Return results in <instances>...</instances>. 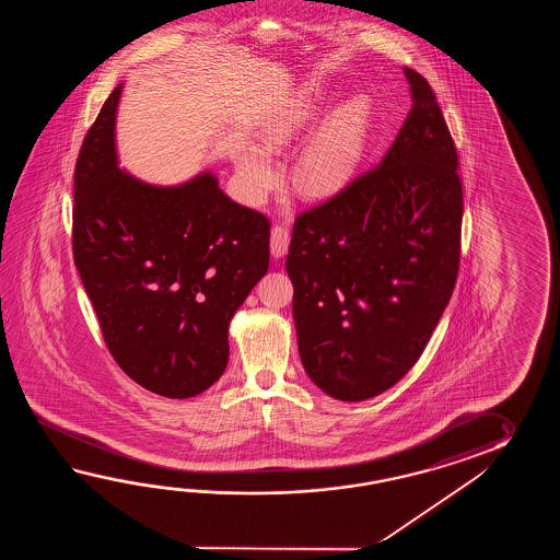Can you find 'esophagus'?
<instances>
[{"label":"esophagus","instance_id":"esophagus-1","mask_svg":"<svg viewBox=\"0 0 560 560\" xmlns=\"http://www.w3.org/2000/svg\"><path fill=\"white\" fill-rule=\"evenodd\" d=\"M288 246H290V232H288V228L282 226V224H276L272 228V236H270L272 256L275 258H282L285 252H288Z\"/></svg>","mask_w":560,"mask_h":560}]
</instances>
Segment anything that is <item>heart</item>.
<instances>
[{
	"mask_svg": "<svg viewBox=\"0 0 560 560\" xmlns=\"http://www.w3.org/2000/svg\"><path fill=\"white\" fill-rule=\"evenodd\" d=\"M316 118V97L304 92L266 128L268 148H280ZM366 107L350 104L326 121L306 150L298 158L292 182L304 196H328L345 186L354 172L366 138ZM242 188L252 202H260L278 182V167L272 155L256 145L242 150L238 158Z\"/></svg>",
	"mask_w": 560,
	"mask_h": 560,
	"instance_id": "heart-1",
	"label": "heart"
}]
</instances>
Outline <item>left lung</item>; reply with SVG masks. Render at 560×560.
Listing matches in <instances>:
<instances>
[{"mask_svg":"<svg viewBox=\"0 0 560 560\" xmlns=\"http://www.w3.org/2000/svg\"><path fill=\"white\" fill-rule=\"evenodd\" d=\"M412 107L378 166L298 215L285 258L310 381L360 402L417 364L453 296L463 184L436 95L405 68Z\"/></svg>","mask_w":560,"mask_h":560,"instance_id":"left-lung-1","label":"left lung"}]
</instances>
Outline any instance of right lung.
<instances>
[{
    "label": "right lung",
    "mask_w": 560,
    "mask_h": 560,
    "mask_svg": "<svg viewBox=\"0 0 560 560\" xmlns=\"http://www.w3.org/2000/svg\"><path fill=\"white\" fill-rule=\"evenodd\" d=\"M119 94L75 162L73 262L119 369L150 393L190 398L226 370L230 320L268 272L270 222L208 172L162 188L119 170Z\"/></svg>",
    "instance_id": "add662e5"
}]
</instances>
